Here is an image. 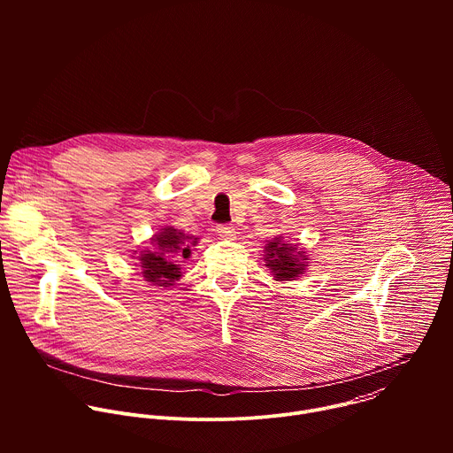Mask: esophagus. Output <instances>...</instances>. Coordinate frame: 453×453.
I'll use <instances>...</instances> for the list:
<instances>
[{
  "label": "esophagus",
  "instance_id": "1",
  "mask_svg": "<svg viewBox=\"0 0 453 453\" xmlns=\"http://www.w3.org/2000/svg\"><path fill=\"white\" fill-rule=\"evenodd\" d=\"M217 233H219L222 238H226V240H233V238L236 236V231H234V227H233L231 224H220V226H217Z\"/></svg>",
  "mask_w": 453,
  "mask_h": 453
}]
</instances>
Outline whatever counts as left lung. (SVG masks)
<instances>
[{
  "label": "left lung",
  "instance_id": "1",
  "mask_svg": "<svg viewBox=\"0 0 453 453\" xmlns=\"http://www.w3.org/2000/svg\"><path fill=\"white\" fill-rule=\"evenodd\" d=\"M304 256L303 250H296L292 243H283L281 236L271 240L265 245V265L274 274L276 281H288L292 278H299L304 273Z\"/></svg>",
  "mask_w": 453,
  "mask_h": 453
}]
</instances>
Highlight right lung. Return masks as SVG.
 <instances>
[{"instance_id": "right-lung-1", "label": "right lung", "mask_w": 453, "mask_h": 453, "mask_svg": "<svg viewBox=\"0 0 453 453\" xmlns=\"http://www.w3.org/2000/svg\"><path fill=\"white\" fill-rule=\"evenodd\" d=\"M189 238L191 236H186L182 231L173 229L172 226L154 234V250H142L140 256L143 278L156 287H172L180 278L182 260L189 257V243H197V238L188 242Z\"/></svg>"}]
</instances>
